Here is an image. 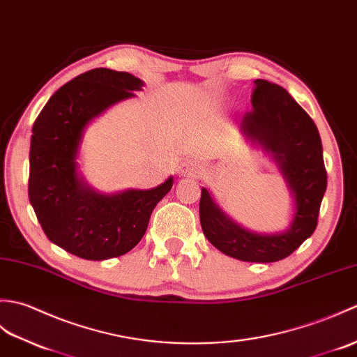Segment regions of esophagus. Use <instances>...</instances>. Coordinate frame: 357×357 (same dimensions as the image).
Segmentation results:
<instances>
[{"mask_svg":"<svg viewBox=\"0 0 357 357\" xmlns=\"http://www.w3.org/2000/svg\"><path fill=\"white\" fill-rule=\"evenodd\" d=\"M202 172H203L202 165L197 162H191V160L181 163L178 168V174L181 177H200Z\"/></svg>","mask_w":357,"mask_h":357,"instance_id":"1","label":"esophagus"}]
</instances>
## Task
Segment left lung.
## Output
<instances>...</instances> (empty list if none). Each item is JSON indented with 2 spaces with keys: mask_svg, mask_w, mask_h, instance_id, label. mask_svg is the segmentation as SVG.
Here are the masks:
<instances>
[{
  "mask_svg": "<svg viewBox=\"0 0 357 357\" xmlns=\"http://www.w3.org/2000/svg\"><path fill=\"white\" fill-rule=\"evenodd\" d=\"M252 109L240 122L245 142L261 148L278 166L293 199L291 221L286 231L259 234L234 221L202 188L200 223L212 245L248 263H275L287 258L318 225L327 189L319 131L312 117L282 89L264 79L253 81Z\"/></svg>",
  "mask_w": 357,
  "mask_h": 357,
  "instance_id": "left-lung-1",
  "label": "left lung"
}]
</instances>
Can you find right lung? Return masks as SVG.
Masks as SVG:
<instances>
[{
    "instance_id": "1",
    "label": "right lung",
    "mask_w": 357,
    "mask_h": 357,
    "mask_svg": "<svg viewBox=\"0 0 357 357\" xmlns=\"http://www.w3.org/2000/svg\"><path fill=\"white\" fill-rule=\"evenodd\" d=\"M144 85L126 71L90 70L62 85L31 128L30 204L47 238L79 258L102 261L130 252L172 188L169 177L153 189L104 194L86 185L77 171L86 126L109 107L136 96Z\"/></svg>"
}]
</instances>
